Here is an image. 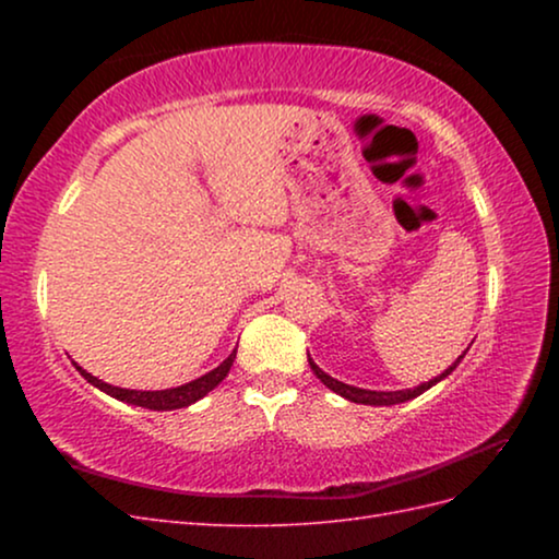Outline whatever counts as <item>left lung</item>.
<instances>
[{
	"label": "left lung",
	"instance_id": "1",
	"mask_svg": "<svg viewBox=\"0 0 559 559\" xmlns=\"http://www.w3.org/2000/svg\"><path fill=\"white\" fill-rule=\"evenodd\" d=\"M466 352H468V347L460 354V357H456V361L450 366V368H445L441 376H436L433 380H429V382H421L419 386H413V389H399V392H376V389H361V386H352V384H345V382H341V380H335V378H331V376H326L324 370H321L312 359H310V354H308V361H310V368L314 370V376L324 382L331 392H335V394H341L343 399H347V401H352V403H364V405H396V403H405V401H411V399H415V396H419V394H425L427 389H431L433 384H438L441 380H445L452 370L460 366V361L466 357Z\"/></svg>",
	"mask_w": 559,
	"mask_h": 559
}]
</instances>
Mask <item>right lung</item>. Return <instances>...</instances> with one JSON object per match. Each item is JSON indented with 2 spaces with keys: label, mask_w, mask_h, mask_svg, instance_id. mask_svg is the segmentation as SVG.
<instances>
[{
  "label": "right lung",
  "mask_w": 559,
  "mask_h": 559,
  "mask_svg": "<svg viewBox=\"0 0 559 559\" xmlns=\"http://www.w3.org/2000/svg\"><path fill=\"white\" fill-rule=\"evenodd\" d=\"M235 352H238V349H233L230 357L224 359L214 370H210V373L200 376V378L186 382V384L173 386V389H158V392H140V389L114 386V384L97 380L95 376H91L88 370H83L81 366H76V364L74 366L83 378H86L93 386L99 389V392H105V394H109L118 401L130 403V405H140V408H148V411H177V408H189L191 403L200 401L202 396H207L212 389L228 376V370L235 361Z\"/></svg>",
  "instance_id": "add662e5"
}]
</instances>
